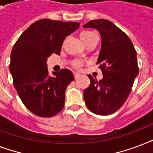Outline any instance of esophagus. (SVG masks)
I'll list each match as a JSON object with an SVG mask.
<instances>
[{"label":"esophagus","mask_w":153,"mask_h":153,"mask_svg":"<svg viewBox=\"0 0 153 153\" xmlns=\"http://www.w3.org/2000/svg\"><path fill=\"white\" fill-rule=\"evenodd\" d=\"M74 79H78V78H79V77L80 76V74H79V73H76V72H74Z\"/></svg>","instance_id":"1"}]
</instances>
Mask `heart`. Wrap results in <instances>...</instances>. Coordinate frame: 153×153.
Returning <instances> with one entry per match:
<instances>
[{
    "instance_id": "obj_1",
    "label": "heart",
    "mask_w": 153,
    "mask_h": 153,
    "mask_svg": "<svg viewBox=\"0 0 153 153\" xmlns=\"http://www.w3.org/2000/svg\"><path fill=\"white\" fill-rule=\"evenodd\" d=\"M96 36H97L91 31H84V32H81V34H80V38L85 44H87L89 41H91V39L95 38ZM82 65H83V62L82 61H79V60H74L73 62V66L76 68L81 67Z\"/></svg>"
}]
</instances>
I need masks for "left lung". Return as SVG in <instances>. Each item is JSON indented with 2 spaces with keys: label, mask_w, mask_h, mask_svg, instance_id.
I'll use <instances>...</instances> for the list:
<instances>
[{
  "label": "left lung",
  "mask_w": 153,
  "mask_h": 153,
  "mask_svg": "<svg viewBox=\"0 0 153 153\" xmlns=\"http://www.w3.org/2000/svg\"><path fill=\"white\" fill-rule=\"evenodd\" d=\"M83 27L95 28L100 33L97 64L103 74L99 81L89 74L91 83L83 92L84 101L94 114L109 115L122 106L132 90L139 73L137 51L128 36L109 20H91Z\"/></svg>",
  "instance_id": "obj_1"
}]
</instances>
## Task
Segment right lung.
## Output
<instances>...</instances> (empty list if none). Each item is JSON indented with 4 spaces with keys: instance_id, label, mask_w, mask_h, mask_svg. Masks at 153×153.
<instances>
[{
    "instance_id": "add662e5",
    "label": "right lung",
    "mask_w": 153,
    "mask_h": 153,
    "mask_svg": "<svg viewBox=\"0 0 153 153\" xmlns=\"http://www.w3.org/2000/svg\"><path fill=\"white\" fill-rule=\"evenodd\" d=\"M79 25L48 19L37 20L13 46L9 64L13 85L24 105L37 116L50 117L63 108L65 91L74 77L68 69L49 75L47 60L53 53L59 55L66 37Z\"/></svg>"
}]
</instances>
